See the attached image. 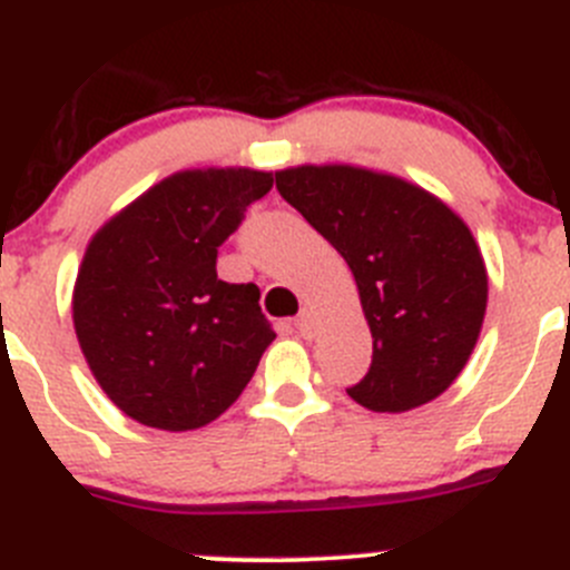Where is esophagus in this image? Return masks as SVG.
Masks as SVG:
<instances>
[{
    "label": "esophagus",
    "instance_id": "34e87169",
    "mask_svg": "<svg viewBox=\"0 0 570 570\" xmlns=\"http://www.w3.org/2000/svg\"><path fill=\"white\" fill-rule=\"evenodd\" d=\"M295 328H297V334H301L303 340H309L312 334H315V321H312V312H306V309H303L301 315H297V321H295Z\"/></svg>",
    "mask_w": 570,
    "mask_h": 570
}]
</instances>
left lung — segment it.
Instances as JSON below:
<instances>
[{"mask_svg":"<svg viewBox=\"0 0 570 570\" xmlns=\"http://www.w3.org/2000/svg\"><path fill=\"white\" fill-rule=\"evenodd\" d=\"M275 185L357 281L374 357L348 396L376 413L441 396L487 315V267L470 227L419 185L354 165H297Z\"/></svg>","mask_w":570,"mask_h":570,"instance_id":"obj_1","label":"left lung"}]
</instances>
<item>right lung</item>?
<instances>
[{"mask_svg": "<svg viewBox=\"0 0 570 570\" xmlns=\"http://www.w3.org/2000/svg\"><path fill=\"white\" fill-rule=\"evenodd\" d=\"M273 174L196 168L148 188L89 242L72 323L106 396L157 430H196L242 396L275 340L258 286L227 284L216 255Z\"/></svg>", "mask_w": 570, "mask_h": 570, "instance_id": "right-lung-1", "label": "right lung"}]
</instances>
